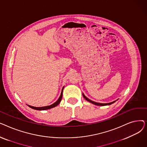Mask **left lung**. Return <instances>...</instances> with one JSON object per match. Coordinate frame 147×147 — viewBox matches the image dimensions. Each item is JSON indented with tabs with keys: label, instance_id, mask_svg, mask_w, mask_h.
I'll return each mask as SVG.
<instances>
[{
	"label": "left lung",
	"instance_id": "left-lung-1",
	"mask_svg": "<svg viewBox=\"0 0 147 147\" xmlns=\"http://www.w3.org/2000/svg\"><path fill=\"white\" fill-rule=\"evenodd\" d=\"M82 94H83V96L84 97V98L85 99L86 101H88V102H90V103H92V104H94V105H99V106H104V105H111V104H113L114 102H115V101H117V100H118V99H117L116 101H113V102H110V103H106V104H103V103H99V102H95V101H92V100H90V99H89V98H88L85 95H84V94L83 93H82Z\"/></svg>",
	"mask_w": 147,
	"mask_h": 147
}]
</instances>
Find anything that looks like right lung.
Returning a JSON list of instances; mask_svg holds the SVG:
<instances>
[{
  "instance_id": "obj_1",
  "label": "right lung",
  "mask_w": 147,
  "mask_h": 147,
  "mask_svg": "<svg viewBox=\"0 0 147 147\" xmlns=\"http://www.w3.org/2000/svg\"><path fill=\"white\" fill-rule=\"evenodd\" d=\"M64 86L63 88V89H62V90H61V95H60V96L59 97V98L58 99L57 101L54 102L53 104H51V105H48V106H45V107H33V106H31V105H27L29 107L32 108V109H34V110H49V109H52V108L53 107H55L56 106H57L61 102V99H62V97H63V89H64Z\"/></svg>"
}]
</instances>
